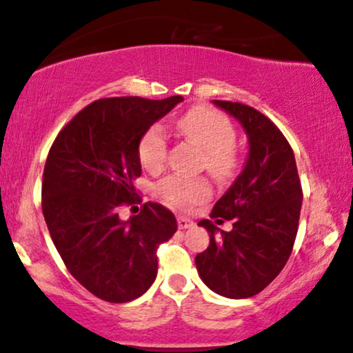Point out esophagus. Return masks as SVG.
Listing matches in <instances>:
<instances>
[{
	"label": "esophagus",
	"mask_w": 353,
	"mask_h": 353,
	"mask_svg": "<svg viewBox=\"0 0 353 353\" xmlns=\"http://www.w3.org/2000/svg\"><path fill=\"white\" fill-rule=\"evenodd\" d=\"M177 225H179V229H190L194 225V222L188 217L179 216V217H177Z\"/></svg>",
	"instance_id": "obj_1"
}]
</instances>
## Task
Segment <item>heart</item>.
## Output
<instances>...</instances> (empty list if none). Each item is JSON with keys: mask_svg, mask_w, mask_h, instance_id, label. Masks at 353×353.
<instances>
[{"mask_svg": "<svg viewBox=\"0 0 353 353\" xmlns=\"http://www.w3.org/2000/svg\"><path fill=\"white\" fill-rule=\"evenodd\" d=\"M177 131L205 152V168L212 176L222 179L234 171L236 152L232 144L236 141V131L228 117L210 108L197 106L189 109L177 121ZM165 154L168 141L163 129L157 125L148 129L139 143L141 164L149 171H157L163 168ZM159 194L163 199L177 208H189L208 199L210 188L204 179L171 176L159 184Z\"/></svg>", "mask_w": 353, "mask_h": 353, "instance_id": "obj_1", "label": "heart"}]
</instances>
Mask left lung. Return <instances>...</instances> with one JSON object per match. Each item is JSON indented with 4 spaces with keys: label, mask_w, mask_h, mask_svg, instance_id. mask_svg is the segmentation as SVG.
<instances>
[{
    "label": "left lung",
    "mask_w": 353,
    "mask_h": 353,
    "mask_svg": "<svg viewBox=\"0 0 353 353\" xmlns=\"http://www.w3.org/2000/svg\"><path fill=\"white\" fill-rule=\"evenodd\" d=\"M241 123L249 152L244 169L214 205L210 217L232 221L224 232L204 219L210 242L196 255L202 282L228 299L264 290L289 261L299 229L302 188L294 151L269 117L242 103L214 101Z\"/></svg>",
    "instance_id": "1"
}]
</instances>
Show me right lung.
I'll use <instances>...</instances> for the list:
<instances>
[{
    "instance_id": "right-lung-1",
    "label": "right lung",
    "mask_w": 353,
    "mask_h": 353,
    "mask_svg": "<svg viewBox=\"0 0 353 353\" xmlns=\"http://www.w3.org/2000/svg\"><path fill=\"white\" fill-rule=\"evenodd\" d=\"M184 101L108 98L79 111L59 132L43 174V216L72 277L96 297L124 303L157 275V245L177 230L174 214L145 202L121 221L117 209L137 196L139 143L151 125Z\"/></svg>"
}]
</instances>
